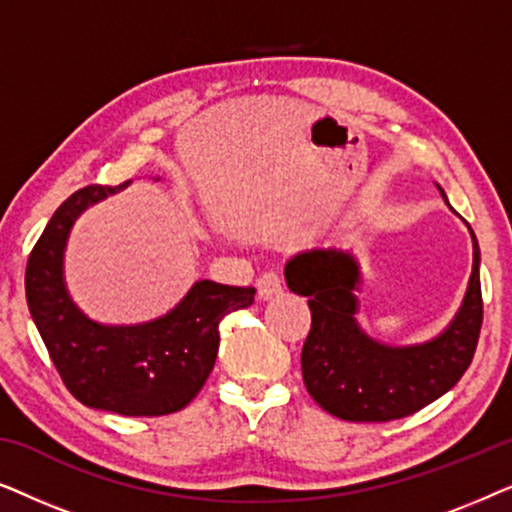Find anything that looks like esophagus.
Wrapping results in <instances>:
<instances>
[{"label":"esophagus","instance_id":"obj_1","mask_svg":"<svg viewBox=\"0 0 512 512\" xmlns=\"http://www.w3.org/2000/svg\"><path fill=\"white\" fill-rule=\"evenodd\" d=\"M256 289H258V298L272 300L282 293V279H279L277 272H265V275L258 277Z\"/></svg>","mask_w":512,"mask_h":512}]
</instances>
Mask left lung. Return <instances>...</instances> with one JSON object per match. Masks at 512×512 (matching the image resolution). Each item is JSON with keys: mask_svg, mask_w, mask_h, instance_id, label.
<instances>
[{"mask_svg": "<svg viewBox=\"0 0 512 512\" xmlns=\"http://www.w3.org/2000/svg\"><path fill=\"white\" fill-rule=\"evenodd\" d=\"M471 237L473 272L457 317L438 338L410 347L384 345L361 331L354 293L361 268L349 251L310 249L286 263V284L312 312L300 366L321 408L345 422H391L426 408L461 380L482 326L480 247L473 230Z\"/></svg>", "mask_w": 512, "mask_h": 512, "instance_id": "left-lung-1", "label": "left lung"}]
</instances>
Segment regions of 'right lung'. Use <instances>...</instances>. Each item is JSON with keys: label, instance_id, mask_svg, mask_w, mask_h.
Returning <instances> with one entry per match:
<instances>
[{"label": "right lung", "instance_id": "add662e5", "mask_svg": "<svg viewBox=\"0 0 512 512\" xmlns=\"http://www.w3.org/2000/svg\"><path fill=\"white\" fill-rule=\"evenodd\" d=\"M86 186L62 202L25 270L27 307L51 361L76 401L125 417L172 415L198 396L219 354V324L254 303V286L200 279L184 300L137 326L88 319L65 286L69 230L90 205L128 186Z\"/></svg>", "mask_w": 512, "mask_h": 512}]
</instances>
